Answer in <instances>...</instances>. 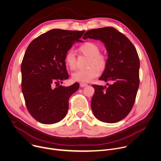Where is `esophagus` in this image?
<instances>
[{
	"label": "esophagus",
	"mask_w": 161,
	"mask_h": 161,
	"mask_svg": "<svg viewBox=\"0 0 161 161\" xmlns=\"http://www.w3.org/2000/svg\"><path fill=\"white\" fill-rule=\"evenodd\" d=\"M80 86H81V87H84V86H87L88 85H87L86 83H80Z\"/></svg>",
	"instance_id": "1"
}]
</instances>
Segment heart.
Returning a JSON list of instances; mask_svg holds the SVG:
<instances>
[{"mask_svg": "<svg viewBox=\"0 0 161 161\" xmlns=\"http://www.w3.org/2000/svg\"><path fill=\"white\" fill-rule=\"evenodd\" d=\"M78 51L88 57L86 65L88 68L73 73L72 78L76 81L90 82L99 75L100 71H103L106 69L108 62V57L106 55L100 53L99 45L92 41H87L81 44L78 48ZM64 61L69 69L75 71L76 69V57L72 50L65 53Z\"/></svg>", "mask_w": 161, "mask_h": 161, "instance_id": "b5f03b06", "label": "heart"}]
</instances>
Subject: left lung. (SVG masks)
Returning <instances> with one entry per match:
<instances>
[{"instance_id": "1", "label": "left lung", "mask_w": 161, "mask_h": 161, "mask_svg": "<svg viewBox=\"0 0 161 161\" xmlns=\"http://www.w3.org/2000/svg\"><path fill=\"white\" fill-rule=\"evenodd\" d=\"M83 39L101 40L108 52L107 67L99 80L111 84L92 85L91 108L94 116L106 123H116L131 111L140 85V59L136 48L122 33L112 27L90 30Z\"/></svg>"}]
</instances>
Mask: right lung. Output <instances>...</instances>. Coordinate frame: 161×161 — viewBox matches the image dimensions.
Returning a JSON list of instances; mask_svg holds the SVG:
<instances>
[{
  "label": "right lung",
  "instance_id": "add662e5",
  "mask_svg": "<svg viewBox=\"0 0 161 161\" xmlns=\"http://www.w3.org/2000/svg\"><path fill=\"white\" fill-rule=\"evenodd\" d=\"M85 32L52 29L34 39L25 51L21 65V90L29 113L41 124L62 120L69 99L79 88L77 82L67 87L60 83L69 78L64 55L75 42L82 41Z\"/></svg>",
  "mask_w": 161,
  "mask_h": 161
}]
</instances>
